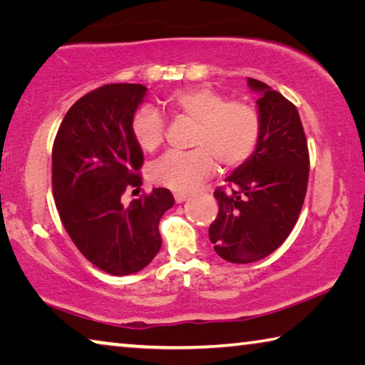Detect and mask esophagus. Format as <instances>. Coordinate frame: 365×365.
<instances>
[{"mask_svg":"<svg viewBox=\"0 0 365 365\" xmlns=\"http://www.w3.org/2000/svg\"><path fill=\"white\" fill-rule=\"evenodd\" d=\"M174 197H175V202H183L185 200H188V195H185V193H174Z\"/></svg>","mask_w":365,"mask_h":365,"instance_id":"esophagus-1","label":"esophagus"}]
</instances>
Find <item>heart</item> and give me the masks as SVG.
Instances as JSON below:
<instances>
[{"mask_svg": "<svg viewBox=\"0 0 365 365\" xmlns=\"http://www.w3.org/2000/svg\"><path fill=\"white\" fill-rule=\"evenodd\" d=\"M172 115L196 122L187 153L164 154L151 169L153 180L175 191H191L211 177L217 165L230 170L243 165L261 141V115L248 103L230 101L212 86L172 91L163 101ZM132 137L140 150L154 153L164 143V119L156 109L141 108L132 119Z\"/></svg>", "mask_w": 365, "mask_h": 365, "instance_id": "heart-1", "label": "heart"}]
</instances>
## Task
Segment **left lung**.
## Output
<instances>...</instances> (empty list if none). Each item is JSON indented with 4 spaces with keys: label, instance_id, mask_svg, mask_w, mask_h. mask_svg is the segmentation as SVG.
Returning a JSON list of instances; mask_svg holds the SVG:
<instances>
[{
    "label": "left lung",
    "instance_id": "left-lung-1",
    "mask_svg": "<svg viewBox=\"0 0 365 365\" xmlns=\"http://www.w3.org/2000/svg\"><path fill=\"white\" fill-rule=\"evenodd\" d=\"M261 141L255 154L214 191L219 214L209 227L217 255L233 264H250L274 252L292 233L304 202L309 151L298 109L256 78Z\"/></svg>",
    "mask_w": 365,
    "mask_h": 365
}]
</instances>
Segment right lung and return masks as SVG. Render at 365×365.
I'll use <instances>...</instances> for the list:
<instances>
[{"label":"right lung","instance_id":"add662e5","mask_svg":"<svg viewBox=\"0 0 365 365\" xmlns=\"http://www.w3.org/2000/svg\"><path fill=\"white\" fill-rule=\"evenodd\" d=\"M140 83H109L73 104L53 145V195L77 250L110 275L145 269L163 245L159 220L174 206L168 188H153L128 206L125 190L140 191L143 151L132 119L146 95Z\"/></svg>","mask_w":365,"mask_h":365}]
</instances>
